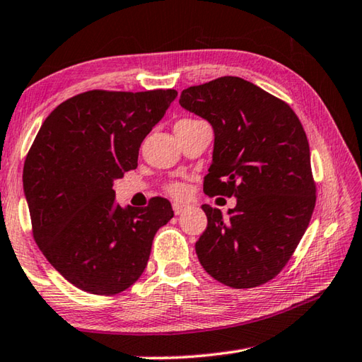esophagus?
<instances>
[{
    "mask_svg": "<svg viewBox=\"0 0 362 362\" xmlns=\"http://www.w3.org/2000/svg\"><path fill=\"white\" fill-rule=\"evenodd\" d=\"M173 209H174L175 215H182L188 209V206H187V204H183V202H174Z\"/></svg>",
    "mask_w": 362,
    "mask_h": 362,
    "instance_id": "esophagus-1",
    "label": "esophagus"
}]
</instances>
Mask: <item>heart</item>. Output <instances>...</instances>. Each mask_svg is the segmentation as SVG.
Instances as JSON below:
<instances>
[{
  "label": "heart",
  "mask_w": 362,
  "mask_h": 362,
  "mask_svg": "<svg viewBox=\"0 0 362 362\" xmlns=\"http://www.w3.org/2000/svg\"><path fill=\"white\" fill-rule=\"evenodd\" d=\"M180 122H185V120H180ZM168 192L173 194V196H177V198H180V196H183L187 193V188L182 185V183L175 182V183H170V185L168 187Z\"/></svg>",
  "instance_id": "1"
}]
</instances>
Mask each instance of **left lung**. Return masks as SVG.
<instances>
[{
    "label": "left lung",
    "mask_w": 362,
    "mask_h": 362,
    "mask_svg": "<svg viewBox=\"0 0 362 362\" xmlns=\"http://www.w3.org/2000/svg\"><path fill=\"white\" fill-rule=\"evenodd\" d=\"M179 103L214 128L204 193L238 198L226 216L202 206L207 228L196 242L201 266L239 290L266 284L290 261L317 201L305 131L285 101L240 77L194 85Z\"/></svg>",
    "instance_id": "left-lung-1"
}]
</instances>
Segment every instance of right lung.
<instances>
[{
	"mask_svg": "<svg viewBox=\"0 0 362 362\" xmlns=\"http://www.w3.org/2000/svg\"><path fill=\"white\" fill-rule=\"evenodd\" d=\"M175 90H90L52 110L23 166L33 238L69 284L91 294L122 293L141 277L170 202L115 204L112 183L137 168L146 136Z\"/></svg>",
	"mask_w": 362,
	"mask_h": 362,
	"instance_id": "1",
	"label": "right lung"
}]
</instances>
